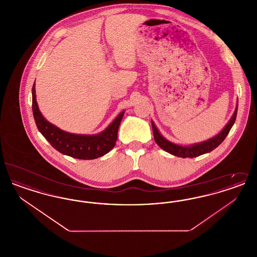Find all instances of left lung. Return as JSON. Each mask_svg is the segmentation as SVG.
<instances>
[{
	"label": "left lung",
	"instance_id": "left-lung-1",
	"mask_svg": "<svg viewBox=\"0 0 257 257\" xmlns=\"http://www.w3.org/2000/svg\"><path fill=\"white\" fill-rule=\"evenodd\" d=\"M237 110H238V102H237V105H236V108H235L231 118L229 119V121L224 126V128L220 131L219 134L216 135L215 137L209 139L207 141L194 144V145H190V146H181V145L171 143L165 137H163V135L160 133L158 128L156 127L155 123L151 120L154 140H155L156 144L162 149H164L165 151L171 153L174 156L181 157V158H194V157L200 156L202 154L211 152L216 147H219L220 144L223 142V140L229 133L230 129L232 128L233 124L236 120Z\"/></svg>",
	"mask_w": 257,
	"mask_h": 257
}]
</instances>
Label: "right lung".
I'll use <instances>...</instances> for the list:
<instances>
[{"mask_svg": "<svg viewBox=\"0 0 257 257\" xmlns=\"http://www.w3.org/2000/svg\"><path fill=\"white\" fill-rule=\"evenodd\" d=\"M33 112L37 129L50 145L61 154L76 159L92 160L104 156L113 148L117 140L118 127L125 110L120 111L110 125L95 135H79L65 132L49 122L40 112L36 95V82L32 89Z\"/></svg>", "mask_w": 257, "mask_h": 257, "instance_id": "obj_1", "label": "right lung"}]
</instances>
